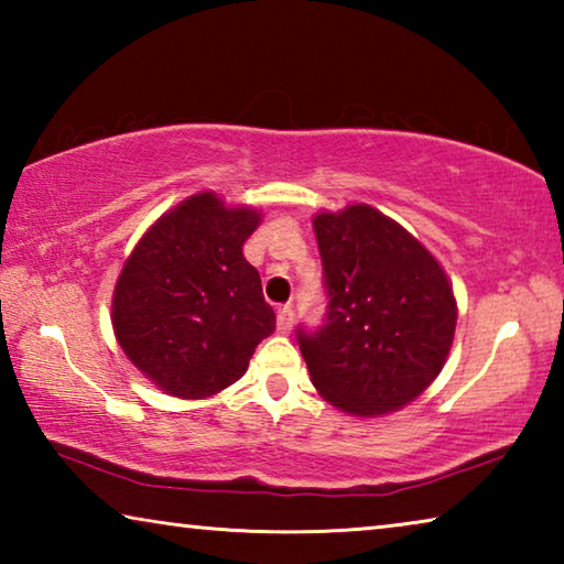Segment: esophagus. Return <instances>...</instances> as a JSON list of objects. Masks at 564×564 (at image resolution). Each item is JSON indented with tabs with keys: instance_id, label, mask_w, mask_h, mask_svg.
Wrapping results in <instances>:
<instances>
[{
	"instance_id": "34e87169",
	"label": "esophagus",
	"mask_w": 564,
	"mask_h": 564,
	"mask_svg": "<svg viewBox=\"0 0 564 564\" xmlns=\"http://www.w3.org/2000/svg\"><path fill=\"white\" fill-rule=\"evenodd\" d=\"M275 328H279V333H291L293 328V308L291 305H285V308L279 311V316H275Z\"/></svg>"
}]
</instances>
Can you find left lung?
Returning <instances> with one entry per match:
<instances>
[{
    "mask_svg": "<svg viewBox=\"0 0 564 564\" xmlns=\"http://www.w3.org/2000/svg\"><path fill=\"white\" fill-rule=\"evenodd\" d=\"M313 231L328 291L326 326L299 330L313 386L348 415L395 413L445 366L453 283L413 234L368 204L318 212Z\"/></svg>",
    "mask_w": 564,
    "mask_h": 564,
    "instance_id": "left-lung-1",
    "label": "left lung"
}]
</instances>
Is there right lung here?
<instances>
[{"mask_svg": "<svg viewBox=\"0 0 564 564\" xmlns=\"http://www.w3.org/2000/svg\"><path fill=\"white\" fill-rule=\"evenodd\" d=\"M259 224V208L198 191L159 216L129 253L111 295L113 336L164 393L214 398L273 333L261 275L243 259Z\"/></svg>", "mask_w": 564, "mask_h": 564, "instance_id": "1", "label": "right lung"}]
</instances>
